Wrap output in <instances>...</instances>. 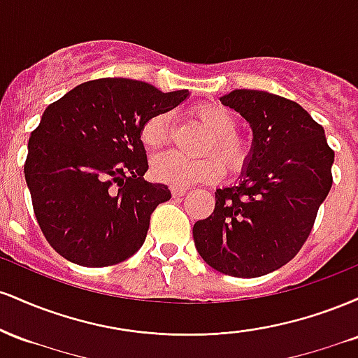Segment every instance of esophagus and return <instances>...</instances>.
Segmentation results:
<instances>
[{
    "label": "esophagus",
    "mask_w": 358,
    "mask_h": 358,
    "mask_svg": "<svg viewBox=\"0 0 358 358\" xmlns=\"http://www.w3.org/2000/svg\"><path fill=\"white\" fill-rule=\"evenodd\" d=\"M170 190L173 196H183L185 193H187V188H182V187H170Z\"/></svg>",
    "instance_id": "esophagus-1"
}]
</instances>
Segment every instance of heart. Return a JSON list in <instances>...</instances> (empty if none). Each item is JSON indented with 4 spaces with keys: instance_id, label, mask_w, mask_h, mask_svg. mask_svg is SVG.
<instances>
[{
    "instance_id": "obj_1",
    "label": "heart",
    "mask_w": 358,
    "mask_h": 358,
    "mask_svg": "<svg viewBox=\"0 0 358 358\" xmlns=\"http://www.w3.org/2000/svg\"><path fill=\"white\" fill-rule=\"evenodd\" d=\"M193 114L210 133L207 151H215L231 171L242 170L249 159L250 148L249 143L236 133V116L224 106L212 102L199 104L193 109ZM139 139L143 146L151 151L165 146L170 141V113L162 110L146 119L139 131ZM151 173L158 182L185 188L195 183L217 182L224 175V168L213 155L193 159L176 151H170L156 156L151 163Z\"/></svg>"
}]
</instances>
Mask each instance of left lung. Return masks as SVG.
<instances>
[{"instance_id": "1", "label": "left lung", "mask_w": 358, "mask_h": 358, "mask_svg": "<svg viewBox=\"0 0 358 358\" xmlns=\"http://www.w3.org/2000/svg\"><path fill=\"white\" fill-rule=\"evenodd\" d=\"M252 129L239 183L217 188L215 208L195 222L199 254L219 273L257 278L289 262L313 229L331 183L335 153L301 106L264 90L220 97Z\"/></svg>"}]
</instances>
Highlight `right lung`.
Instances as JSON below:
<instances>
[{
  "label": "right lung",
  "mask_w": 358,
  "mask_h": 358,
  "mask_svg": "<svg viewBox=\"0 0 358 358\" xmlns=\"http://www.w3.org/2000/svg\"><path fill=\"white\" fill-rule=\"evenodd\" d=\"M188 96L141 80L97 79L45 109L28 141L24 180L36 222L62 257L104 268L141 248L151 213L171 193L143 178L148 159L139 131Z\"/></svg>",
  "instance_id": "1"
}]
</instances>
